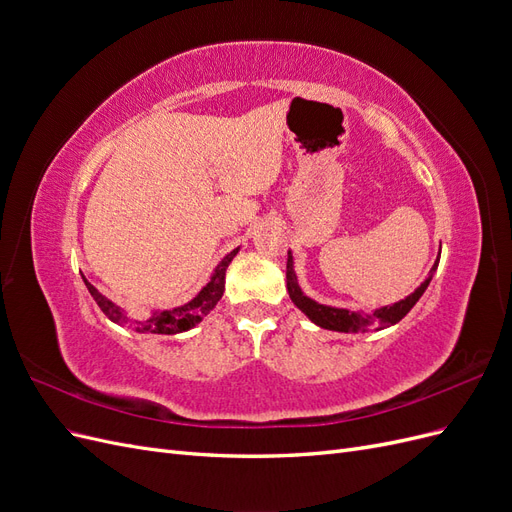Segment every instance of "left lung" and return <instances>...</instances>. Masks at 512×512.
<instances>
[{"mask_svg": "<svg viewBox=\"0 0 512 512\" xmlns=\"http://www.w3.org/2000/svg\"><path fill=\"white\" fill-rule=\"evenodd\" d=\"M438 260H436V265L431 267L427 280L421 286H418L412 294H408L406 299H401L393 305H384L380 309H374L371 314L350 312V309H344V307L322 305L314 299H309L299 286L297 273H294V260H292L290 250H288V265H286V288H288L292 303L297 305L309 320L318 324L320 329L339 331V333H359V331H369V329L382 331L386 327H393V324H397L416 305V301L423 297V292L427 290L433 273H436V269H438Z\"/></svg>", "mask_w": 512, "mask_h": 512, "instance_id": "1", "label": "left lung"}]
</instances>
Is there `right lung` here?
I'll list each match as a JSON object with an SVG mask.
<instances>
[{"instance_id": "1", "label": "right lung", "mask_w": 512, "mask_h": 512, "mask_svg": "<svg viewBox=\"0 0 512 512\" xmlns=\"http://www.w3.org/2000/svg\"><path fill=\"white\" fill-rule=\"evenodd\" d=\"M237 250H232L230 254H226L218 267L213 269L209 282L198 290L196 297L188 303L177 305V307H168V309H151V312L143 318H132L126 309L119 307L117 303H113L111 299H106L104 294L87 282V277L81 273L83 282L89 290L91 297L98 303V307L106 314L108 320H113L119 327H130L136 333H156V335H177L183 331L194 329L196 324L203 320L211 309L218 305V301L222 299L224 294V284H226V269L230 265V260L237 256Z\"/></svg>"}]
</instances>
